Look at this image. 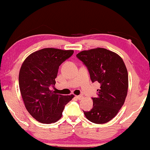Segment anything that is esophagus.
<instances>
[{"label":"esophagus","instance_id":"34e87169","mask_svg":"<svg viewBox=\"0 0 150 150\" xmlns=\"http://www.w3.org/2000/svg\"><path fill=\"white\" fill-rule=\"evenodd\" d=\"M76 98L79 100H81L82 98H83V96H76Z\"/></svg>","mask_w":150,"mask_h":150}]
</instances>
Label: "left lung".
Instances as JSON below:
<instances>
[{
  "label": "left lung",
  "mask_w": 150,
  "mask_h": 150,
  "mask_svg": "<svg viewBox=\"0 0 150 150\" xmlns=\"http://www.w3.org/2000/svg\"><path fill=\"white\" fill-rule=\"evenodd\" d=\"M89 70L91 81L100 83L97 98H92L93 108L84 111L95 124H105L116 116L124 105L128 88V75L123 59L107 49L97 48L76 54Z\"/></svg>",
  "instance_id": "obj_1"
}]
</instances>
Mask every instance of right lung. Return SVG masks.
Returning <instances> with one entry per match:
<instances>
[{"instance_id": "right-lung-1", "label": "right lung", "mask_w": 150, "mask_h": 150, "mask_svg": "<svg viewBox=\"0 0 150 150\" xmlns=\"http://www.w3.org/2000/svg\"><path fill=\"white\" fill-rule=\"evenodd\" d=\"M74 50L44 48L30 54L22 63L19 87L28 112L42 124H52L62 117L65 106L74 95L55 93L59 67L73 54Z\"/></svg>"}]
</instances>
